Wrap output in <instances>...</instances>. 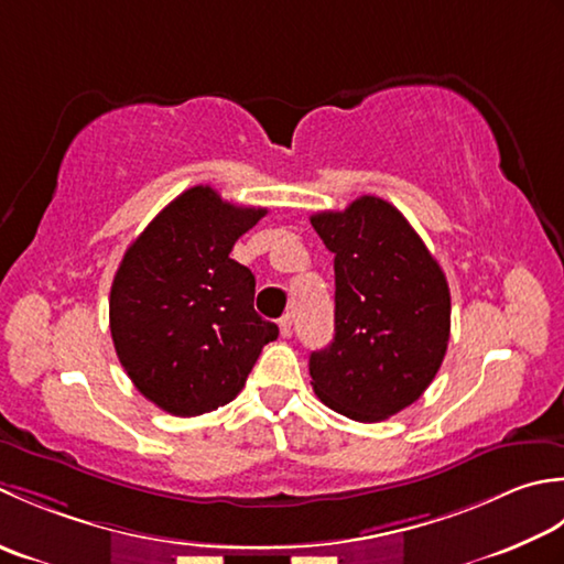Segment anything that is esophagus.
I'll list each match as a JSON object with an SVG mask.
<instances>
[{
	"mask_svg": "<svg viewBox=\"0 0 564 564\" xmlns=\"http://www.w3.org/2000/svg\"><path fill=\"white\" fill-rule=\"evenodd\" d=\"M280 333H282V338H290L292 336V316L290 314H284L280 318Z\"/></svg>",
	"mask_w": 564,
	"mask_h": 564,
	"instance_id": "1",
	"label": "esophagus"
}]
</instances>
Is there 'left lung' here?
Wrapping results in <instances>:
<instances>
[{"mask_svg":"<svg viewBox=\"0 0 564 564\" xmlns=\"http://www.w3.org/2000/svg\"><path fill=\"white\" fill-rule=\"evenodd\" d=\"M312 226L333 252L336 336L308 358L316 397L375 423L413 404L441 370L451 340V290L397 206L355 199Z\"/></svg>","mask_w":564,"mask_h":564,"instance_id":"1","label":"left lung"}]
</instances>
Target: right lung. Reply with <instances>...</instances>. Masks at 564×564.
I'll return each instance as SVG.
<instances>
[{"mask_svg":"<svg viewBox=\"0 0 564 564\" xmlns=\"http://www.w3.org/2000/svg\"><path fill=\"white\" fill-rule=\"evenodd\" d=\"M265 214L197 185L145 226L113 274V348L138 392L172 416L234 401L262 348L280 336L252 308V272L228 258Z\"/></svg>","mask_w":564,"mask_h":564,"instance_id":"right-lung-1","label":"right lung"}]
</instances>
